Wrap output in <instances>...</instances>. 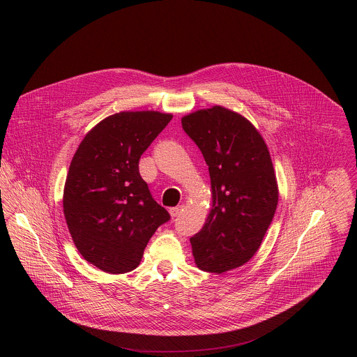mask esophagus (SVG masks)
Masks as SVG:
<instances>
[{
    "label": "esophagus",
    "mask_w": 357,
    "mask_h": 357,
    "mask_svg": "<svg viewBox=\"0 0 357 357\" xmlns=\"http://www.w3.org/2000/svg\"><path fill=\"white\" fill-rule=\"evenodd\" d=\"M184 209V205H177V206H173V208H170V215L174 218V217H178L180 213H181V211Z\"/></svg>",
    "instance_id": "1"
}]
</instances>
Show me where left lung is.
Instances as JSON below:
<instances>
[{
	"label": "left lung",
	"mask_w": 357,
	"mask_h": 357,
	"mask_svg": "<svg viewBox=\"0 0 357 357\" xmlns=\"http://www.w3.org/2000/svg\"><path fill=\"white\" fill-rule=\"evenodd\" d=\"M185 133L208 165L212 208L190 238L198 268L222 274L248 263L273 221L278 185L260 132L241 114L221 105L181 118Z\"/></svg>",
	"instance_id": "1"
}]
</instances>
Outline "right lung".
<instances>
[{
    "label": "right lung",
    "mask_w": 357,
    "mask_h": 357,
    "mask_svg": "<svg viewBox=\"0 0 357 357\" xmlns=\"http://www.w3.org/2000/svg\"><path fill=\"white\" fill-rule=\"evenodd\" d=\"M159 111H123L98 122L70 163L63 212L80 255L100 270L136 268L156 229L170 220L139 174V159L172 121Z\"/></svg>",
    "instance_id": "right-lung-1"
}]
</instances>
